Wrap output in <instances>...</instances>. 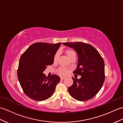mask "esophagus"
<instances>
[{
    "label": "esophagus",
    "mask_w": 123,
    "mask_h": 123,
    "mask_svg": "<svg viewBox=\"0 0 123 123\" xmlns=\"http://www.w3.org/2000/svg\"><path fill=\"white\" fill-rule=\"evenodd\" d=\"M66 77H61V78H60V79H61V80H64V79H66Z\"/></svg>",
    "instance_id": "34e87169"
}]
</instances>
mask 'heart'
<instances>
[{
    "mask_svg": "<svg viewBox=\"0 0 123 123\" xmlns=\"http://www.w3.org/2000/svg\"><path fill=\"white\" fill-rule=\"evenodd\" d=\"M65 53H66L67 56L69 59H70V57L73 55H75V52H74V51H73L71 49H66V50H65ZM58 57H59V52H56L54 56V62H55L56 61L57 59H58ZM57 72H58V73L60 75H66L68 74V70H67V69L64 68H60L59 69Z\"/></svg>",
    "mask_w": 123,
    "mask_h": 123,
    "instance_id": "obj_1",
    "label": "heart"
}]
</instances>
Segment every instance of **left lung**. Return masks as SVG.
<instances>
[{
  "label": "left lung",
  "mask_w": 123,
  "mask_h": 123,
  "mask_svg": "<svg viewBox=\"0 0 123 123\" xmlns=\"http://www.w3.org/2000/svg\"><path fill=\"white\" fill-rule=\"evenodd\" d=\"M77 52L78 61L74 74L79 79L72 77L74 83L68 88L70 95L79 101H86L95 97L105 81V64L98 51L92 45L83 42L63 43Z\"/></svg>",
  "instance_id": "1"
}]
</instances>
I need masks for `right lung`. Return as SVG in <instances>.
<instances>
[{"label": "right lung", "instance_id": "obj_1", "mask_svg": "<svg viewBox=\"0 0 123 123\" xmlns=\"http://www.w3.org/2000/svg\"><path fill=\"white\" fill-rule=\"evenodd\" d=\"M61 43H35L23 53L17 70L18 81L24 93L36 101H43L53 95L60 78L53 74L46 78L43 72L53 63L54 56Z\"/></svg>", "mask_w": 123, "mask_h": 123}]
</instances>
